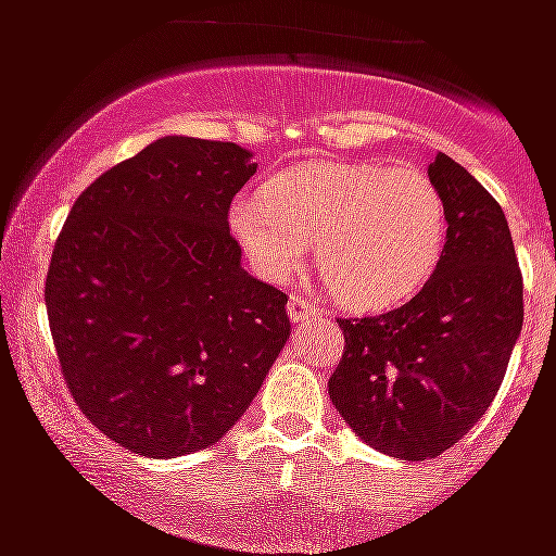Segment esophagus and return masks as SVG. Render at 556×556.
Wrapping results in <instances>:
<instances>
[{
  "label": "esophagus",
  "mask_w": 556,
  "mask_h": 556,
  "mask_svg": "<svg viewBox=\"0 0 556 556\" xmlns=\"http://www.w3.org/2000/svg\"><path fill=\"white\" fill-rule=\"evenodd\" d=\"M320 312L317 305L312 303V300H305V296H291V303H288V317L294 323L300 320H308V317H314V314Z\"/></svg>",
  "instance_id": "esophagus-1"
}]
</instances>
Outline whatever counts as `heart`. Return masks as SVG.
Masks as SVG:
<instances>
[{"label":"heart","mask_w":556,"mask_h":556,"mask_svg":"<svg viewBox=\"0 0 556 556\" xmlns=\"http://www.w3.org/2000/svg\"><path fill=\"white\" fill-rule=\"evenodd\" d=\"M230 227L265 279L286 282L314 242L323 282L352 308H387L427 282L444 248V201L421 167L314 161L244 192Z\"/></svg>","instance_id":"b5f03b06"}]
</instances>
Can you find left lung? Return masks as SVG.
Wrapping results in <instances>:
<instances>
[{"label":"left lung","instance_id":"obj_1","mask_svg":"<svg viewBox=\"0 0 556 556\" xmlns=\"http://www.w3.org/2000/svg\"><path fill=\"white\" fill-rule=\"evenodd\" d=\"M427 173L447 218L435 270L401 308L340 320L346 346L329 378L343 421L404 462L441 456L482 418L526 314L500 201L444 152Z\"/></svg>","mask_w":556,"mask_h":556}]
</instances>
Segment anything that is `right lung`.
<instances>
[{
    "label": "right lung",
    "mask_w": 556,
    "mask_h": 556,
    "mask_svg": "<svg viewBox=\"0 0 556 556\" xmlns=\"http://www.w3.org/2000/svg\"><path fill=\"white\" fill-rule=\"evenodd\" d=\"M256 173L227 141L161 138L74 201L46 277L80 413L150 458L216 444L291 334L288 296L242 268L230 201Z\"/></svg>",
    "instance_id": "add662e5"
}]
</instances>
